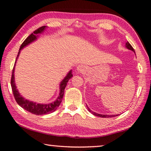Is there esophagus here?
Here are the masks:
<instances>
[{"instance_id": "esophagus-1", "label": "esophagus", "mask_w": 151, "mask_h": 151, "mask_svg": "<svg viewBox=\"0 0 151 151\" xmlns=\"http://www.w3.org/2000/svg\"><path fill=\"white\" fill-rule=\"evenodd\" d=\"M78 70L79 71H82L83 70V67L82 65H80L78 67Z\"/></svg>"}]
</instances>
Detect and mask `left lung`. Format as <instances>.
Returning a JSON list of instances; mask_svg holds the SVG:
<instances>
[{"label":"left lung","instance_id":"left-lung-1","mask_svg":"<svg viewBox=\"0 0 151 151\" xmlns=\"http://www.w3.org/2000/svg\"><path fill=\"white\" fill-rule=\"evenodd\" d=\"M126 47H127L128 49H130V50H132V51H134V52L135 53L134 49H133L132 45L129 43V42H127V43H126ZM87 107H88V106H87ZM88 109L89 110V112H91V111H92V110H91L88 107ZM92 113L93 114V115L97 116H99V117H102V118H112V117H114V116H118V114H116V115H115V114H114V115H107V114H106V115H105L104 114H104H100L93 112H92Z\"/></svg>","mask_w":151,"mask_h":151}]
</instances>
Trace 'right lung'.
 I'll use <instances>...</instances> for the list:
<instances>
[{"label": "right lung", "instance_id": "right-lung-1", "mask_svg": "<svg viewBox=\"0 0 151 151\" xmlns=\"http://www.w3.org/2000/svg\"><path fill=\"white\" fill-rule=\"evenodd\" d=\"M46 28V26H43L39 27V29H37V30L35 31L33 33H31L29 37H27V38L23 41V43L21 44V47H20L18 55H17V59L18 58L19 55V53L21 52V50L23 49L24 47L27 46L29 45V43H32V42L36 40L37 38V35L43 33V31L45 30ZM15 61V63H16ZM15 63H14L13 70V73H12V76H11V88H12V91H13V95L14 99H15L16 102L17 104L21 106L22 108H24V110H26L28 112H31L33 114L35 115H43V114H47L51 113L55 111L57 108L59 107V106L60 105L61 102V100H62L63 94H64V90L67 86V83L68 82V81L72 77V72H71V70L69 71L68 75L66 76V77L63 79L62 81H61L60 86H59V88H60V91H59V96L58 98L56 99L55 102L52 103L47 104H37L36 102H31V101L27 100L26 99H24L23 97H22V96L20 94L19 91L17 90L15 83H14V66H15Z\"/></svg>", "mask_w": 151, "mask_h": 151}]
</instances>
